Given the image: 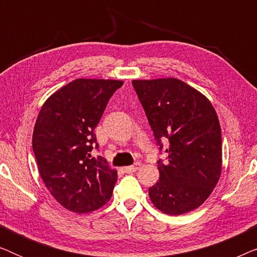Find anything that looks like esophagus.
<instances>
[{"instance_id":"1","label":"esophagus","mask_w":257,"mask_h":257,"mask_svg":"<svg viewBox=\"0 0 257 257\" xmlns=\"http://www.w3.org/2000/svg\"><path fill=\"white\" fill-rule=\"evenodd\" d=\"M140 167V164L139 163H136L135 165H131V166H126L122 168V171L125 172V173H133V172L138 171Z\"/></svg>"}]
</instances>
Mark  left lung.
<instances>
[{"instance_id": "1", "label": "left lung", "mask_w": 257, "mask_h": 257, "mask_svg": "<svg viewBox=\"0 0 257 257\" xmlns=\"http://www.w3.org/2000/svg\"><path fill=\"white\" fill-rule=\"evenodd\" d=\"M167 160L158 161L160 178L149 188L151 201L168 215L198 208L213 192L222 167L219 118L201 92L177 78L132 80Z\"/></svg>"}]
</instances>
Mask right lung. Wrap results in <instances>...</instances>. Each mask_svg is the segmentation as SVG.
Masks as SVG:
<instances>
[{
  "mask_svg": "<svg viewBox=\"0 0 257 257\" xmlns=\"http://www.w3.org/2000/svg\"><path fill=\"white\" fill-rule=\"evenodd\" d=\"M122 84L75 79L52 93L38 113L33 133L38 172L51 195L71 212H93L111 199L117 171L91 151L98 149L94 128Z\"/></svg>",
  "mask_w": 257,
  "mask_h": 257,
  "instance_id": "right-lung-1",
  "label": "right lung"
}]
</instances>
